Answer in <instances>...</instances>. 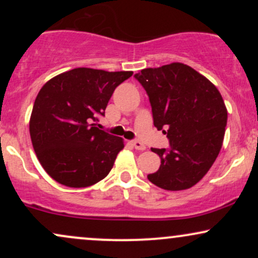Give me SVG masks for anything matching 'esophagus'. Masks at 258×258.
Listing matches in <instances>:
<instances>
[{"mask_svg": "<svg viewBox=\"0 0 258 258\" xmlns=\"http://www.w3.org/2000/svg\"><path fill=\"white\" fill-rule=\"evenodd\" d=\"M132 146L135 147L137 150H146V148H147L143 143H142V142H139V141H132Z\"/></svg>", "mask_w": 258, "mask_h": 258, "instance_id": "1", "label": "esophagus"}]
</instances>
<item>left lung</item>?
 <instances>
[{"mask_svg":"<svg viewBox=\"0 0 258 258\" xmlns=\"http://www.w3.org/2000/svg\"><path fill=\"white\" fill-rule=\"evenodd\" d=\"M135 78L149 96L154 126L171 146L168 152L152 148L161 165L148 179L165 190L191 188L209 172L223 144L228 112L220 91L183 63L147 68Z\"/></svg>","mask_w":258,"mask_h":258,"instance_id":"1","label":"left lung"}]
</instances>
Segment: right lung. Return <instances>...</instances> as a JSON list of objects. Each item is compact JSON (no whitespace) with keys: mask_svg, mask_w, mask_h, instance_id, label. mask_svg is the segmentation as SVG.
<instances>
[{"mask_svg":"<svg viewBox=\"0 0 258 258\" xmlns=\"http://www.w3.org/2000/svg\"><path fill=\"white\" fill-rule=\"evenodd\" d=\"M132 74L76 68L52 78L38 92L29 130L41 166L55 182L86 188L110 172L123 139L93 122Z\"/></svg>","mask_w":258,"mask_h":258,"instance_id":"1","label":"right lung"}]
</instances>
